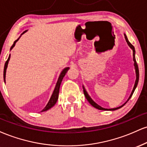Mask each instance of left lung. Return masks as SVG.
Here are the masks:
<instances>
[{"instance_id": "left-lung-1", "label": "left lung", "mask_w": 147, "mask_h": 147, "mask_svg": "<svg viewBox=\"0 0 147 147\" xmlns=\"http://www.w3.org/2000/svg\"><path fill=\"white\" fill-rule=\"evenodd\" d=\"M124 38H125V40L126 41V43H127V44L131 48V50H133V61H134V67H135V70H136V82H135V84H134V86H133V90L132 92H131V95H130L129 99H127V101L124 103L123 105H122L121 106H119V107H117V108H114V109H104V108H102V106H100L99 105H98V104H97V103L94 102L93 100H92V98L89 96L88 94L87 91L86 90L85 88H84V86H83V89H84V95H85L86 98L87 99V100L88 101V102L90 103V104L92 105L93 107H95V109H99V110H102V111H115V110H117V109H120V108H122L123 106L124 105V104H126V102H128V101L130 99H131V96L133 95V92H134L135 90H136V87H137L138 86V81H139V69H138V64L137 63H136V50H135V48L133 47V45L131 44V43L129 41V40H128L127 38V36H126V35L124 34Z\"/></svg>"}]
</instances>
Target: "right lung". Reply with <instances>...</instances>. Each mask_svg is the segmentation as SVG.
Listing matches in <instances>:
<instances>
[{"instance_id": "1", "label": "right lung", "mask_w": 147, "mask_h": 147, "mask_svg": "<svg viewBox=\"0 0 147 147\" xmlns=\"http://www.w3.org/2000/svg\"><path fill=\"white\" fill-rule=\"evenodd\" d=\"M28 31V30H25V31L23 32V33L21 34V36H20L14 42V44L12 45V46L11 47V48H10V50H12V48H14L15 46V45H16V42H17L18 40H19V38H21V35L23 34L25 32H26ZM10 59V55H9V57H8L7 60V61L5 62V67H4V71H3V78H4V82H5V77H6V70H7V65H8V63H9V61ZM70 69L69 67H66V68H65L63 69V70H62L61 72L60 73V75L59 77L58 78V80H57V82L56 84V86H55V90H54L53 92H52V95L51 96V97H50V100H49V102L48 104H47V105L45 106V107L44 109L42 110L41 112H44V111H46L49 110L50 109H51L53 106H55V104H56L57 102V99H58V97H59V88H60V86H61V82H62V79L64 77V76L65 75V74H66V72H68V70Z\"/></svg>"}]
</instances>
